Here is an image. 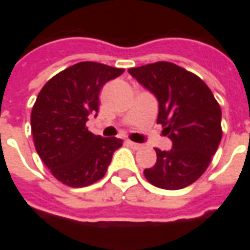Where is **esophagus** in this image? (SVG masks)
Here are the masks:
<instances>
[{"instance_id": "34e87169", "label": "esophagus", "mask_w": 250, "mask_h": 250, "mask_svg": "<svg viewBox=\"0 0 250 250\" xmlns=\"http://www.w3.org/2000/svg\"><path fill=\"white\" fill-rule=\"evenodd\" d=\"M127 143H128V146L132 147L134 150H139V148H142V145H139V143H135V142L127 141Z\"/></svg>"}]
</instances>
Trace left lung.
<instances>
[{
  "mask_svg": "<svg viewBox=\"0 0 250 250\" xmlns=\"http://www.w3.org/2000/svg\"><path fill=\"white\" fill-rule=\"evenodd\" d=\"M130 75L158 100V125L173 147L157 151V163L145 170L154 186L178 190L195 182L220 146V104L198 76L173 62L130 68Z\"/></svg>",
  "mask_w": 250,
  "mask_h": 250,
  "instance_id": "obj_1",
  "label": "left lung"
}]
</instances>
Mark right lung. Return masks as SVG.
<instances>
[{
    "label": "right lung",
    "instance_id": "obj_1",
    "mask_svg": "<svg viewBox=\"0 0 250 250\" xmlns=\"http://www.w3.org/2000/svg\"><path fill=\"white\" fill-rule=\"evenodd\" d=\"M123 72L100 62H77L52 77L39 93L30 115L36 151L62 184H95L122 146V139L95 135L85 123L98 115L102 87Z\"/></svg>",
    "mask_w": 250,
    "mask_h": 250
}]
</instances>
